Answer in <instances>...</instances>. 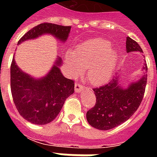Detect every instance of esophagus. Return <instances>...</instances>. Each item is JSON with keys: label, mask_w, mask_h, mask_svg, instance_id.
I'll return each instance as SVG.
<instances>
[{"label": "esophagus", "mask_w": 157, "mask_h": 157, "mask_svg": "<svg viewBox=\"0 0 157 157\" xmlns=\"http://www.w3.org/2000/svg\"><path fill=\"white\" fill-rule=\"evenodd\" d=\"M75 92H82L83 91V86L81 83H75Z\"/></svg>", "instance_id": "esophagus-1"}]
</instances>
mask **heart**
<instances>
[{"label": "heart", "mask_w": 157, "mask_h": 157, "mask_svg": "<svg viewBox=\"0 0 157 157\" xmlns=\"http://www.w3.org/2000/svg\"><path fill=\"white\" fill-rule=\"evenodd\" d=\"M111 44L102 39H90L82 43L75 53L69 51L65 61L72 75L81 74L87 68V79L93 85H102L112 77L115 70L116 55L111 50Z\"/></svg>", "instance_id": "heart-1"}]
</instances>
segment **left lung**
Returning a JSON list of instances; mask_svg holds the SVG:
<instances>
[{
    "label": "left lung",
    "instance_id": "obj_1",
    "mask_svg": "<svg viewBox=\"0 0 157 157\" xmlns=\"http://www.w3.org/2000/svg\"><path fill=\"white\" fill-rule=\"evenodd\" d=\"M140 52L142 48L137 42L127 37L126 52ZM144 75L138 82H132L126 88L118 83V76L109 84L93 89L96 95L95 106L87 111L89 124L101 130L111 129L130 118L141 103L147 82V65L145 64Z\"/></svg>",
    "mask_w": 157,
    "mask_h": 157
}]
</instances>
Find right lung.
<instances>
[{
	"mask_svg": "<svg viewBox=\"0 0 157 157\" xmlns=\"http://www.w3.org/2000/svg\"><path fill=\"white\" fill-rule=\"evenodd\" d=\"M71 26L44 22L33 28L18 41V44L42 34H51L59 41L68 38ZM61 59L56 56L55 64L47 75L35 79L20 70L12 59L11 65V91L18 113L32 124H48L58 115L65 101L74 92V81L65 78L60 71Z\"/></svg>",
	"mask_w": 157,
	"mask_h": 157,
	"instance_id": "obj_1",
	"label": "right lung"
}]
</instances>
